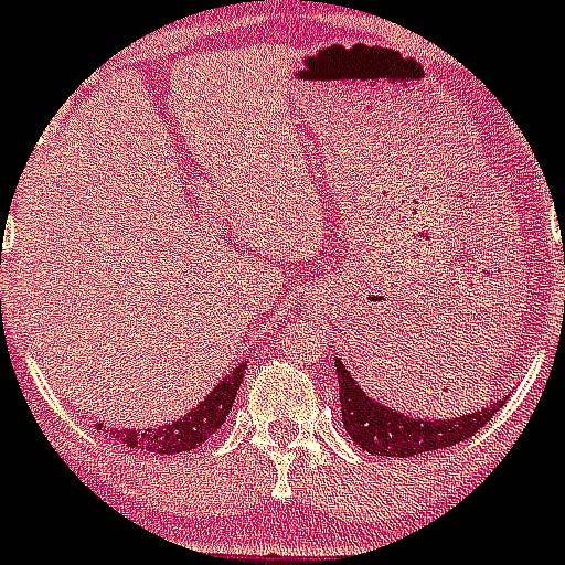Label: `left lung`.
Here are the masks:
<instances>
[{
    "label": "left lung",
    "mask_w": 565,
    "mask_h": 565,
    "mask_svg": "<svg viewBox=\"0 0 565 565\" xmlns=\"http://www.w3.org/2000/svg\"><path fill=\"white\" fill-rule=\"evenodd\" d=\"M337 382H340V407L345 431L367 455L379 457H415L424 451L449 449L457 443L477 435L502 404H490L479 413L460 415L451 420H420L384 407L362 393L340 360H334Z\"/></svg>",
    "instance_id": "left-lung-1"
}]
</instances>
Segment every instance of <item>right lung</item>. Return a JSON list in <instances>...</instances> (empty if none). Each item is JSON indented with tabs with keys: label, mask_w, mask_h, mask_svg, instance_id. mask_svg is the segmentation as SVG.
Wrapping results in <instances>:
<instances>
[{
	"label": "right lung",
	"mask_w": 565,
	"mask_h": 565,
	"mask_svg": "<svg viewBox=\"0 0 565 565\" xmlns=\"http://www.w3.org/2000/svg\"><path fill=\"white\" fill-rule=\"evenodd\" d=\"M242 376H245V365H239L234 373H228V376H225L217 387L211 390L192 413L172 420V424L141 431H114V437L122 443V446H128V449H141L147 451V455H183V451L200 449V446L225 424V415L231 413V404H234Z\"/></svg>",
	"instance_id": "obj_1"
}]
</instances>
